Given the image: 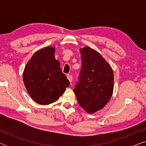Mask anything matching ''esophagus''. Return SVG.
<instances>
[{"label":"esophagus","instance_id":"34e87169","mask_svg":"<svg viewBox=\"0 0 146 146\" xmlns=\"http://www.w3.org/2000/svg\"><path fill=\"white\" fill-rule=\"evenodd\" d=\"M67 78L69 80V81L70 82V83H72V80H73L72 76L70 74H67Z\"/></svg>","mask_w":146,"mask_h":146}]
</instances>
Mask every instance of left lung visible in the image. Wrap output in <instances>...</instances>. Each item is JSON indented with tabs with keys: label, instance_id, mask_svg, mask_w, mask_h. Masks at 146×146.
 <instances>
[{
	"label": "left lung",
	"instance_id": "left-lung-1",
	"mask_svg": "<svg viewBox=\"0 0 146 146\" xmlns=\"http://www.w3.org/2000/svg\"><path fill=\"white\" fill-rule=\"evenodd\" d=\"M82 68L74 92L79 105L89 113L105 106L113 89L112 69L100 53L90 47L80 49Z\"/></svg>",
	"mask_w": 146,
	"mask_h": 146
}]
</instances>
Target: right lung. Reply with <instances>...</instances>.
I'll return each mask as SVG.
<instances>
[{"mask_svg":"<svg viewBox=\"0 0 146 146\" xmlns=\"http://www.w3.org/2000/svg\"><path fill=\"white\" fill-rule=\"evenodd\" d=\"M55 48L46 47L36 52L26 66L23 81L32 98L39 104L54 102L70 86L54 58Z\"/></svg>","mask_w":146,"mask_h":146,"instance_id":"add662e5","label":"right lung"}]
</instances>
